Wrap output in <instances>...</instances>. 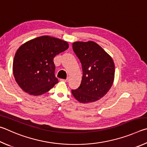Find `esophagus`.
<instances>
[{"instance_id": "1", "label": "esophagus", "mask_w": 147, "mask_h": 147, "mask_svg": "<svg viewBox=\"0 0 147 147\" xmlns=\"http://www.w3.org/2000/svg\"><path fill=\"white\" fill-rule=\"evenodd\" d=\"M61 81H63V82H68V79H61Z\"/></svg>"}]
</instances>
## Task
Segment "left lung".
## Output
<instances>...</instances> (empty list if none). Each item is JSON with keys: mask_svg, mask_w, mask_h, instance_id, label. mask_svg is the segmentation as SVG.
Segmentation results:
<instances>
[{"mask_svg": "<svg viewBox=\"0 0 147 147\" xmlns=\"http://www.w3.org/2000/svg\"><path fill=\"white\" fill-rule=\"evenodd\" d=\"M72 46L83 72L80 86L72 90V95L82 103L96 101L107 94L114 83V61L94 41H78Z\"/></svg>", "mask_w": 147, "mask_h": 147, "instance_id": "obj_1", "label": "left lung"}]
</instances>
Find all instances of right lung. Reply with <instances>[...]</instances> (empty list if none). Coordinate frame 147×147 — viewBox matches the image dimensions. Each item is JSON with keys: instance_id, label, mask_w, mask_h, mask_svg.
Here are the masks:
<instances>
[{"instance_id": "1", "label": "right lung", "mask_w": 147, "mask_h": 147, "mask_svg": "<svg viewBox=\"0 0 147 147\" xmlns=\"http://www.w3.org/2000/svg\"><path fill=\"white\" fill-rule=\"evenodd\" d=\"M67 42L41 36L23 44L13 63L15 81L23 91L33 96L48 92L59 82L55 76V57L68 48Z\"/></svg>"}]
</instances>
